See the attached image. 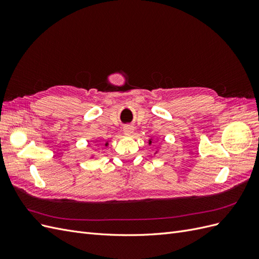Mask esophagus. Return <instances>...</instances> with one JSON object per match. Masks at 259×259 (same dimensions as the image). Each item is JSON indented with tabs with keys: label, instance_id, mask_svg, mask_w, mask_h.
Wrapping results in <instances>:
<instances>
[{
	"label": "esophagus",
	"instance_id": "1",
	"mask_svg": "<svg viewBox=\"0 0 259 259\" xmlns=\"http://www.w3.org/2000/svg\"><path fill=\"white\" fill-rule=\"evenodd\" d=\"M123 132L125 135H131V134H133V132H134V127H133L132 125H125V126L123 127Z\"/></svg>",
	"mask_w": 259,
	"mask_h": 259
}]
</instances>
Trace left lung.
Masks as SVG:
<instances>
[{
	"label": "left lung",
	"instance_id": "8db88e82",
	"mask_svg": "<svg viewBox=\"0 0 259 259\" xmlns=\"http://www.w3.org/2000/svg\"><path fill=\"white\" fill-rule=\"evenodd\" d=\"M152 142H153V139L151 138V139H149V145H151L152 144ZM156 153H158V151H156L154 154H156Z\"/></svg>",
	"mask_w": 259,
	"mask_h": 259
}]
</instances>
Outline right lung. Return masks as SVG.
I'll return each mask as SVG.
<instances>
[{"label":"right lung","mask_w":259,"mask_h":259,"mask_svg":"<svg viewBox=\"0 0 259 259\" xmlns=\"http://www.w3.org/2000/svg\"><path fill=\"white\" fill-rule=\"evenodd\" d=\"M108 145H109V144H108V143H106V144H105V146H106V147H107V146H108ZM91 158H93V154H92V155H91Z\"/></svg>","instance_id":"right-lung-1"}]
</instances>
